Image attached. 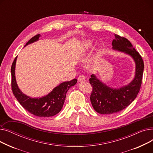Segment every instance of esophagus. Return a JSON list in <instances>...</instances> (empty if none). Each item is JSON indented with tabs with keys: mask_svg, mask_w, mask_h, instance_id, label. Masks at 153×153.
<instances>
[{
	"mask_svg": "<svg viewBox=\"0 0 153 153\" xmlns=\"http://www.w3.org/2000/svg\"><path fill=\"white\" fill-rule=\"evenodd\" d=\"M78 81L79 82H82V81H84L85 79V77L84 75H80L79 77H78Z\"/></svg>",
	"mask_w": 153,
	"mask_h": 153,
	"instance_id": "34e87169",
	"label": "esophagus"
}]
</instances>
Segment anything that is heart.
Here are the masks:
<instances>
[{
    "label": "heart",
    "instance_id": "heart-1",
    "mask_svg": "<svg viewBox=\"0 0 153 153\" xmlns=\"http://www.w3.org/2000/svg\"><path fill=\"white\" fill-rule=\"evenodd\" d=\"M85 48H88L91 45V42H87L85 43Z\"/></svg>",
    "mask_w": 153,
    "mask_h": 153
}]
</instances>
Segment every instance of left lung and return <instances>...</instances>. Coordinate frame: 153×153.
I'll return each mask as SVG.
<instances>
[{
  "label": "left lung",
  "instance_id": "left-lung-1",
  "mask_svg": "<svg viewBox=\"0 0 153 153\" xmlns=\"http://www.w3.org/2000/svg\"><path fill=\"white\" fill-rule=\"evenodd\" d=\"M113 49L130 55L136 63L135 77L129 84L119 89H112L92 74L89 79L92 87L91 102L94 109L100 114H111L127 107L137 96L142 83L144 62L140 53L125 37L115 35Z\"/></svg>",
  "mask_w": 153,
  "mask_h": 153
}]
</instances>
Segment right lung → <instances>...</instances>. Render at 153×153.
Listing matches in <instances>:
<instances>
[{"instance_id": "add662e5", "label": "right lung", "mask_w": 153, "mask_h": 153, "mask_svg": "<svg viewBox=\"0 0 153 153\" xmlns=\"http://www.w3.org/2000/svg\"><path fill=\"white\" fill-rule=\"evenodd\" d=\"M39 34L32 37L27 43L25 46L38 40ZM16 57L11 67L12 74V90L15 98L20 105L30 114L39 117H50L58 114L61 111L68 91L77 82V79H74L71 81L64 82L59 84L46 96L41 98H31L23 94L16 82L15 76Z\"/></svg>"}]
</instances>
